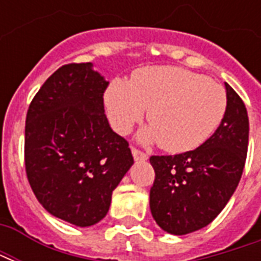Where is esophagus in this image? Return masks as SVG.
<instances>
[{"instance_id":"esophagus-1","label":"esophagus","mask_w":261,"mask_h":261,"mask_svg":"<svg viewBox=\"0 0 261 261\" xmlns=\"http://www.w3.org/2000/svg\"><path fill=\"white\" fill-rule=\"evenodd\" d=\"M131 152H133V156H134L136 161H147L148 159L147 153L142 152V151H140V149L136 147H131Z\"/></svg>"}]
</instances>
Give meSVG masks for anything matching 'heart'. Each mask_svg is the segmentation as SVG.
I'll list each match as a JSON object with an SVG mask.
<instances>
[{"mask_svg":"<svg viewBox=\"0 0 261 261\" xmlns=\"http://www.w3.org/2000/svg\"><path fill=\"white\" fill-rule=\"evenodd\" d=\"M114 130L127 134L148 109L151 127L142 142L158 141L165 151L196 149L218 128L228 108L225 88L214 80L175 65L136 69L130 81L114 80L105 95Z\"/></svg>","mask_w":261,"mask_h":261,"instance_id":"heart-1","label":"heart"}]
</instances>
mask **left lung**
<instances>
[{
    "label": "left lung",
    "instance_id": "8db88e82",
    "mask_svg": "<svg viewBox=\"0 0 261 261\" xmlns=\"http://www.w3.org/2000/svg\"><path fill=\"white\" fill-rule=\"evenodd\" d=\"M228 108L213 136L200 147L177 155H153L155 180L149 207L156 224L186 235L211 224L241 180L249 145L245 103L228 84Z\"/></svg>",
    "mask_w": 261,
    "mask_h": 261
}]
</instances>
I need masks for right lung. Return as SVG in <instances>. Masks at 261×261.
Listing matches in <instances>:
<instances>
[{
	"mask_svg": "<svg viewBox=\"0 0 261 261\" xmlns=\"http://www.w3.org/2000/svg\"><path fill=\"white\" fill-rule=\"evenodd\" d=\"M109 82L91 63L60 67L29 105L25 169L44 210L76 226L108 214L112 193L134 164L128 141L105 114Z\"/></svg>",
	"mask_w": 261,
	"mask_h": 261,
	"instance_id": "1",
	"label": "right lung"
}]
</instances>
